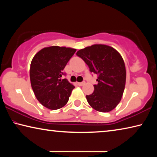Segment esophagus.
I'll list each match as a JSON object with an SVG mask.
<instances>
[{
  "mask_svg": "<svg viewBox=\"0 0 157 157\" xmlns=\"http://www.w3.org/2000/svg\"><path fill=\"white\" fill-rule=\"evenodd\" d=\"M85 84V82H78V86H83V85Z\"/></svg>",
  "mask_w": 157,
  "mask_h": 157,
  "instance_id": "esophagus-1",
  "label": "esophagus"
}]
</instances>
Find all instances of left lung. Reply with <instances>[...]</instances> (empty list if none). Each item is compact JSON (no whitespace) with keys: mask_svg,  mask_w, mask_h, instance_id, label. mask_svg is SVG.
<instances>
[{"mask_svg":"<svg viewBox=\"0 0 157 157\" xmlns=\"http://www.w3.org/2000/svg\"><path fill=\"white\" fill-rule=\"evenodd\" d=\"M88 65L91 73L98 75L94 91L86 95L92 108L100 112H109L119 104L126 82V69L123 57L113 48L95 44L77 52Z\"/></svg>","mask_w":157,"mask_h":157,"instance_id":"8db88e82","label":"left lung"}]
</instances>
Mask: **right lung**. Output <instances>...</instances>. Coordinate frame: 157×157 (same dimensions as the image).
Masks as SVG:
<instances>
[{
    "instance_id": "add662e5",
    "label": "right lung",
    "mask_w": 157,
    "mask_h": 157,
    "mask_svg": "<svg viewBox=\"0 0 157 157\" xmlns=\"http://www.w3.org/2000/svg\"><path fill=\"white\" fill-rule=\"evenodd\" d=\"M76 49L50 46L41 49L31 62L30 78L36 99L49 109L56 110L68 102L75 88L66 79H61L63 70Z\"/></svg>"
}]
</instances>
